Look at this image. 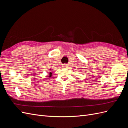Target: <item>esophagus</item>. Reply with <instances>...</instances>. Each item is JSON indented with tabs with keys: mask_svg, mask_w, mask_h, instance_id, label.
<instances>
[{
	"mask_svg": "<svg viewBox=\"0 0 128 128\" xmlns=\"http://www.w3.org/2000/svg\"><path fill=\"white\" fill-rule=\"evenodd\" d=\"M68 64H63L62 65V67H64V68H67V67H68Z\"/></svg>",
	"mask_w": 128,
	"mask_h": 128,
	"instance_id": "1",
	"label": "esophagus"
}]
</instances>
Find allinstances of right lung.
Returning a JSON list of instances; mask_svg holds the SVG:
<instances>
[{"label":"right lung","instance_id":"right-lung-1","mask_svg":"<svg viewBox=\"0 0 128 128\" xmlns=\"http://www.w3.org/2000/svg\"><path fill=\"white\" fill-rule=\"evenodd\" d=\"M50 70H51V69H50ZM52 75V73L51 72H50V76L49 77H51Z\"/></svg>","mask_w":128,"mask_h":128}]
</instances>
